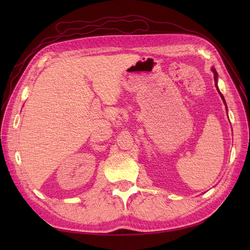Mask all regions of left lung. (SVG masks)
I'll list each match as a JSON object with an SVG mask.
<instances>
[{
	"label": "left lung",
	"mask_w": 250,
	"mask_h": 250,
	"mask_svg": "<svg viewBox=\"0 0 250 250\" xmlns=\"http://www.w3.org/2000/svg\"><path fill=\"white\" fill-rule=\"evenodd\" d=\"M211 71H213V73H214L215 85H216V87H217V90H218V93H219V95H220V97L222 98V100H223V103L225 104V107H226V102H225V100H224V97H223V95L221 94V92H220V90H219V87H218V73H217V71H216V69H215V67H211ZM226 110H228V107H226Z\"/></svg>",
	"instance_id": "8db88e82"
}]
</instances>
